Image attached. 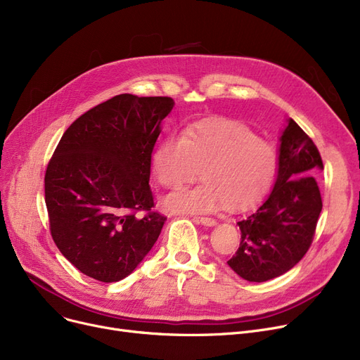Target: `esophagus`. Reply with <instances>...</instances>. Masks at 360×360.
Listing matches in <instances>:
<instances>
[{
  "label": "esophagus",
  "mask_w": 360,
  "mask_h": 360,
  "mask_svg": "<svg viewBox=\"0 0 360 360\" xmlns=\"http://www.w3.org/2000/svg\"><path fill=\"white\" fill-rule=\"evenodd\" d=\"M196 222H199V224H203V226H208V227H212L215 226V219L211 218V217H195L193 218Z\"/></svg>",
  "instance_id": "obj_1"
}]
</instances>
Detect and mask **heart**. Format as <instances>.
<instances>
[{"instance_id": "b5f03b06", "label": "heart", "mask_w": 360, "mask_h": 360, "mask_svg": "<svg viewBox=\"0 0 360 360\" xmlns=\"http://www.w3.org/2000/svg\"><path fill=\"white\" fill-rule=\"evenodd\" d=\"M152 168L165 189L195 180L202 168L205 183L169 195L164 200L169 211L211 212L224 205L245 210L268 192L278 153L243 123L214 118L165 138L153 152Z\"/></svg>"}]
</instances>
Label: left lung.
<instances>
[{
  "label": "left lung",
  "mask_w": 360,
  "mask_h": 360,
  "mask_svg": "<svg viewBox=\"0 0 360 360\" xmlns=\"http://www.w3.org/2000/svg\"><path fill=\"white\" fill-rule=\"evenodd\" d=\"M280 141L277 181L261 207L237 222L240 245L227 261L248 281H268L292 269L311 248L322 210L315 176L323 164L316 145L292 118Z\"/></svg>",
  "instance_id": "1"
}]
</instances>
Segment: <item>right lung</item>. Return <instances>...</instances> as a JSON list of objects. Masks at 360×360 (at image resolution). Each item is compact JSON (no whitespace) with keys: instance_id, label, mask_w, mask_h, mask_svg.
Here are the masks:
<instances>
[{"instance_id":"add662e5","label":"right lung","mask_w":360,"mask_h":360,"mask_svg":"<svg viewBox=\"0 0 360 360\" xmlns=\"http://www.w3.org/2000/svg\"><path fill=\"white\" fill-rule=\"evenodd\" d=\"M169 96L117 95L68 127L45 173L49 231L80 272L102 283L127 277L161 233L150 155Z\"/></svg>"}]
</instances>
